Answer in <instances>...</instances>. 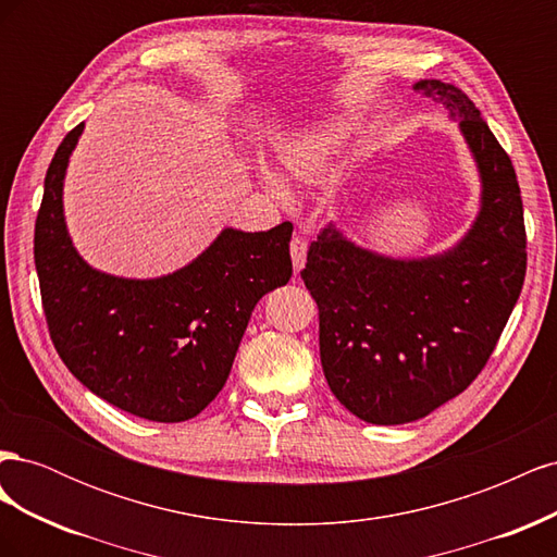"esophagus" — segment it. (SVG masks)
<instances>
[{
	"instance_id": "1",
	"label": "esophagus",
	"mask_w": 557,
	"mask_h": 557,
	"mask_svg": "<svg viewBox=\"0 0 557 557\" xmlns=\"http://www.w3.org/2000/svg\"><path fill=\"white\" fill-rule=\"evenodd\" d=\"M290 258H293L295 272H301V269H305V262H307V242L301 239V237H293V242H290Z\"/></svg>"
}]
</instances>
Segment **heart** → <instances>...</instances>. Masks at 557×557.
<instances>
[{"label": "heart", "mask_w": 557, "mask_h": 557, "mask_svg": "<svg viewBox=\"0 0 557 557\" xmlns=\"http://www.w3.org/2000/svg\"><path fill=\"white\" fill-rule=\"evenodd\" d=\"M360 129L358 113L339 111L320 117L315 123L297 127L281 139L276 148V160L281 170L295 181H315L323 176L330 164L342 156L348 141L356 137ZM256 174L264 188L276 195L278 199L290 197V183L274 164L264 160L256 162Z\"/></svg>", "instance_id": "obj_1"}]
</instances>
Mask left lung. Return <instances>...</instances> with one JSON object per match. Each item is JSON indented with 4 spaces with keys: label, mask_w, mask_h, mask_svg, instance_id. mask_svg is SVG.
Returning a JSON list of instances; mask_svg holds the SVG:
<instances>
[{
    "label": "left lung",
    "mask_w": 557,
    "mask_h": 557,
    "mask_svg": "<svg viewBox=\"0 0 557 557\" xmlns=\"http://www.w3.org/2000/svg\"><path fill=\"white\" fill-rule=\"evenodd\" d=\"M416 92L448 109L474 160L479 213L450 248L393 258L327 225L301 269L320 311L330 391L364 423L404 425L458 397L485 367L525 281V225L513 164L450 83Z\"/></svg>",
    "instance_id": "8db88e82"
}]
</instances>
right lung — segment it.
<instances>
[{"label": "right lung", "instance_id": "right-lung-1", "mask_svg": "<svg viewBox=\"0 0 557 557\" xmlns=\"http://www.w3.org/2000/svg\"><path fill=\"white\" fill-rule=\"evenodd\" d=\"M83 134L55 150L35 227L50 339L97 397L153 423H181L223 391L258 301L293 276V223L225 227L199 256L156 278L113 276L78 256L64 221V176Z\"/></svg>", "mask_w": 557, "mask_h": 557}]
</instances>
